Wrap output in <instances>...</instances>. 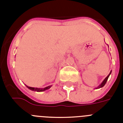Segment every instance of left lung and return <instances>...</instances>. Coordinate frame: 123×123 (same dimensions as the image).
I'll use <instances>...</instances> for the list:
<instances>
[{
  "mask_svg": "<svg viewBox=\"0 0 123 123\" xmlns=\"http://www.w3.org/2000/svg\"><path fill=\"white\" fill-rule=\"evenodd\" d=\"M111 70L110 73V74H108V76L106 77L105 78V79H104V80H103V82H102V83H101V84H100V85H99L98 87H97V88H101V87H103V86H104V85H105V84H106V82H107V80H108V79L109 76H110V75L111 74Z\"/></svg>",
  "mask_w": 123,
  "mask_h": 123,
  "instance_id": "obj_1",
  "label": "left lung"
}]
</instances>
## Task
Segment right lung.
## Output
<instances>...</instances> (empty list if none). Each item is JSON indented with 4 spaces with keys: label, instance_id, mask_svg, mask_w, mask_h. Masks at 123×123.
<instances>
[{
    "label": "right lung",
    "instance_id": "right-lung-1",
    "mask_svg": "<svg viewBox=\"0 0 123 123\" xmlns=\"http://www.w3.org/2000/svg\"><path fill=\"white\" fill-rule=\"evenodd\" d=\"M27 88H28L29 89H30L31 90H33V91H36V92H43L45 91L46 90L49 89L51 87V85H49V86H48V87H45V88H35V87H28L27 85H26Z\"/></svg>",
    "mask_w": 123,
    "mask_h": 123
}]
</instances>
